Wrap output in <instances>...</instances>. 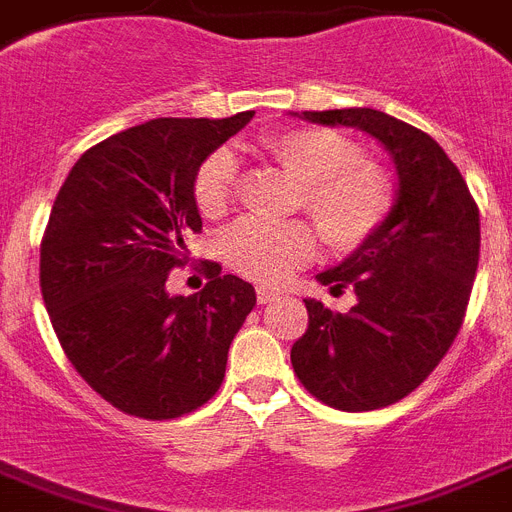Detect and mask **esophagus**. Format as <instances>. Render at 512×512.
Returning a JSON list of instances; mask_svg holds the SVG:
<instances>
[{
  "mask_svg": "<svg viewBox=\"0 0 512 512\" xmlns=\"http://www.w3.org/2000/svg\"><path fill=\"white\" fill-rule=\"evenodd\" d=\"M277 290H274V287H256V301L259 303H269V301H274V298H277Z\"/></svg>",
  "mask_w": 512,
  "mask_h": 512,
  "instance_id": "34e87169",
  "label": "esophagus"
}]
</instances>
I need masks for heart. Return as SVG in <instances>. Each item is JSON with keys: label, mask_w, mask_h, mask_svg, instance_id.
I'll return each mask as SVG.
<instances>
[{"label": "heart", "mask_w": 512, "mask_h": 512, "mask_svg": "<svg viewBox=\"0 0 512 512\" xmlns=\"http://www.w3.org/2000/svg\"><path fill=\"white\" fill-rule=\"evenodd\" d=\"M264 151L298 183L293 206L316 225L327 248L350 253L366 246L395 209L392 177L345 135L324 128H295L266 135ZM238 193V162L227 149L209 154L193 177L201 217L222 219ZM314 230L295 219L285 225L243 222L222 243L225 261L246 280L274 285L314 256Z\"/></svg>", "instance_id": "heart-1"}]
</instances>
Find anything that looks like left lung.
Instances as JSON below:
<instances>
[{"instance_id": "obj_1", "label": "left lung", "mask_w": 512, "mask_h": 512, "mask_svg": "<svg viewBox=\"0 0 512 512\" xmlns=\"http://www.w3.org/2000/svg\"><path fill=\"white\" fill-rule=\"evenodd\" d=\"M319 125L366 130L398 167V201L374 238L316 274L332 295L356 293L340 314L306 301L308 329L290 361L316 400L377 411L411 395L453 348L479 266V206L432 135L377 109L303 112Z\"/></svg>"}]
</instances>
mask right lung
<instances>
[{
	"mask_svg": "<svg viewBox=\"0 0 512 512\" xmlns=\"http://www.w3.org/2000/svg\"><path fill=\"white\" fill-rule=\"evenodd\" d=\"M251 117L143 122L91 146L59 188L41 295L75 371L128 416L167 421L209 403L256 306L253 285L217 261H204L209 282L188 298L164 287L201 232L196 170Z\"/></svg>",
	"mask_w": 512,
	"mask_h": 512,
	"instance_id": "obj_1",
	"label": "right lung"
}]
</instances>
